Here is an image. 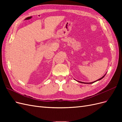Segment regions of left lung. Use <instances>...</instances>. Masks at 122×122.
<instances>
[{
  "instance_id": "obj_1",
  "label": "left lung",
  "mask_w": 122,
  "mask_h": 122,
  "mask_svg": "<svg viewBox=\"0 0 122 122\" xmlns=\"http://www.w3.org/2000/svg\"><path fill=\"white\" fill-rule=\"evenodd\" d=\"M106 75V74H105L103 76H102L101 78H100V79H98L97 80H96V81H94V82H90V83H86V82H81V81H78L79 82H80V83H85V84H91V83H94V82H96V81H98V80H101V79H102L103 77H104V76H105V75Z\"/></svg>"
}]
</instances>
